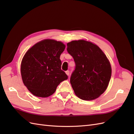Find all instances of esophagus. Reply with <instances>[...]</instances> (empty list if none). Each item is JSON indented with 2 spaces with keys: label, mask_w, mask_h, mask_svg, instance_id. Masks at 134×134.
I'll return each instance as SVG.
<instances>
[{
  "label": "esophagus",
  "mask_w": 134,
  "mask_h": 134,
  "mask_svg": "<svg viewBox=\"0 0 134 134\" xmlns=\"http://www.w3.org/2000/svg\"><path fill=\"white\" fill-rule=\"evenodd\" d=\"M65 72H66V75H69V74H70V72H69V70H67V71H65Z\"/></svg>",
  "instance_id": "34e87169"
}]
</instances>
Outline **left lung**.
Wrapping results in <instances>:
<instances>
[{"label": "left lung", "mask_w": 134, "mask_h": 134, "mask_svg": "<svg viewBox=\"0 0 134 134\" xmlns=\"http://www.w3.org/2000/svg\"><path fill=\"white\" fill-rule=\"evenodd\" d=\"M75 68L70 77L75 94L79 98L95 99L106 90L111 79V64L106 55L96 44L80 40L67 43Z\"/></svg>", "instance_id": "8db88e82"}]
</instances>
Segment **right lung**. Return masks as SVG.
<instances>
[{
    "label": "right lung",
    "mask_w": 134,
    "mask_h": 134,
    "mask_svg": "<svg viewBox=\"0 0 134 134\" xmlns=\"http://www.w3.org/2000/svg\"><path fill=\"white\" fill-rule=\"evenodd\" d=\"M65 45L60 41L46 39L28 50L22 60L23 82L35 96L47 97L54 94L58 85L68 79L61 69L60 55Z\"/></svg>",
    "instance_id": "right-lung-1"
}]
</instances>
